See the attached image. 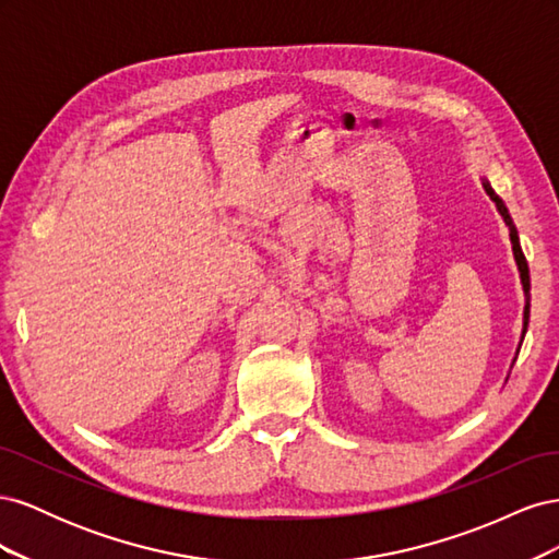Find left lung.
I'll return each mask as SVG.
<instances>
[{"label":"left lung","instance_id":"obj_1","mask_svg":"<svg viewBox=\"0 0 559 559\" xmlns=\"http://www.w3.org/2000/svg\"><path fill=\"white\" fill-rule=\"evenodd\" d=\"M483 186H485V193L495 200V205L499 210V214L503 216L506 226H509L511 230V245H513V257H515V263H518V270H520V282H522V292H524V312H522V341H524V333H527V324H530V267H527V259H524L522 253V247H520V238H518V228L513 224V218L509 214V210H506L503 200L495 193L492 186H489L487 179H483ZM522 345V343H520ZM520 352V347H518Z\"/></svg>","mask_w":559,"mask_h":559}]
</instances>
